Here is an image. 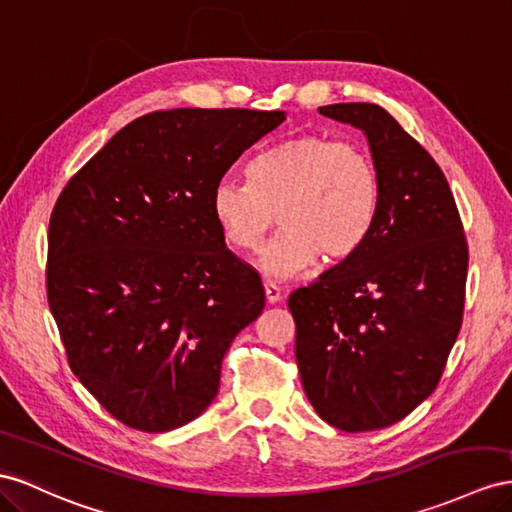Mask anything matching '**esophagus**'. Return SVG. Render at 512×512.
<instances>
[{
    "label": "esophagus",
    "instance_id": "esophagus-1",
    "mask_svg": "<svg viewBox=\"0 0 512 512\" xmlns=\"http://www.w3.org/2000/svg\"><path fill=\"white\" fill-rule=\"evenodd\" d=\"M265 295L269 303H278L282 299V288L273 282H265Z\"/></svg>",
    "mask_w": 512,
    "mask_h": 512
}]
</instances>
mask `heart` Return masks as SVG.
I'll list each match as a JSON object with an SVG mask.
<instances>
[{"label": "heart", "instance_id": "heart-1", "mask_svg": "<svg viewBox=\"0 0 512 512\" xmlns=\"http://www.w3.org/2000/svg\"><path fill=\"white\" fill-rule=\"evenodd\" d=\"M247 176L250 183L222 178L211 211L237 252L256 250L278 219L282 230L260 254L269 275H293L316 256L351 258L379 217L383 183L375 157L325 133H299L265 148Z\"/></svg>", "mask_w": 512, "mask_h": 512}]
</instances>
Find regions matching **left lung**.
<instances>
[{
    "instance_id": "8db88e82",
    "label": "left lung",
    "mask_w": 512,
    "mask_h": 512,
    "mask_svg": "<svg viewBox=\"0 0 512 512\" xmlns=\"http://www.w3.org/2000/svg\"><path fill=\"white\" fill-rule=\"evenodd\" d=\"M319 112L364 131L383 193L364 245L290 293L295 357L327 424L377 431L437 388L463 323L467 241L444 172L383 107Z\"/></svg>"
}]
</instances>
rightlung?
<instances>
[{"mask_svg":"<svg viewBox=\"0 0 512 512\" xmlns=\"http://www.w3.org/2000/svg\"><path fill=\"white\" fill-rule=\"evenodd\" d=\"M286 120L256 109H168L120 129L62 189L47 299L68 366L116 420L165 433L219 390L234 336L265 308L260 275L219 232L211 193Z\"/></svg>","mask_w":512,"mask_h":512,"instance_id":"add662e5","label":"right lung"}]
</instances>
